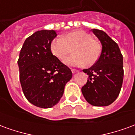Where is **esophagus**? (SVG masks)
<instances>
[{
    "instance_id": "esophagus-1",
    "label": "esophagus",
    "mask_w": 135,
    "mask_h": 135,
    "mask_svg": "<svg viewBox=\"0 0 135 135\" xmlns=\"http://www.w3.org/2000/svg\"><path fill=\"white\" fill-rule=\"evenodd\" d=\"M71 71H72V73L73 74H75L76 73V72H78L79 71L76 70V69H71Z\"/></svg>"
}]
</instances>
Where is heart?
Masks as SVG:
<instances>
[{"instance_id":"b5f03b06","label":"heart","mask_w":135,"mask_h":135,"mask_svg":"<svg viewBox=\"0 0 135 135\" xmlns=\"http://www.w3.org/2000/svg\"><path fill=\"white\" fill-rule=\"evenodd\" d=\"M73 55L64 60L69 66H93L99 59L101 53L100 44L90 34L82 30L72 31L63 36L53 39L50 49L54 56L60 60H64L71 53Z\"/></svg>"}]
</instances>
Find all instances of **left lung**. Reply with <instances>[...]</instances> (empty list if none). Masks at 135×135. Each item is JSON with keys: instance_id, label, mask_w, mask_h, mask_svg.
I'll return each instance as SVG.
<instances>
[{"instance_id": "8db88e82", "label": "left lung", "mask_w": 135, "mask_h": 135, "mask_svg": "<svg viewBox=\"0 0 135 135\" xmlns=\"http://www.w3.org/2000/svg\"><path fill=\"white\" fill-rule=\"evenodd\" d=\"M101 42V53L97 62L88 69L87 83L82 88L86 100L95 106H107L116 100L124 78L123 56L119 45L105 32L92 30Z\"/></svg>"}]
</instances>
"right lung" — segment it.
<instances>
[{"mask_svg": "<svg viewBox=\"0 0 135 135\" xmlns=\"http://www.w3.org/2000/svg\"><path fill=\"white\" fill-rule=\"evenodd\" d=\"M56 36L54 30L35 32L26 39L18 59L24 95L32 104L42 108L59 103L72 77L70 69L51 52V42Z\"/></svg>", "mask_w": 135, "mask_h": 135, "instance_id": "add662e5", "label": "right lung"}]
</instances>
